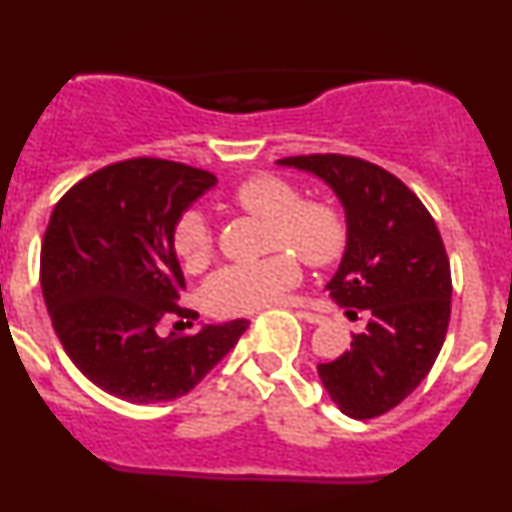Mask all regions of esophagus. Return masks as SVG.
Masks as SVG:
<instances>
[{
  "label": "esophagus",
  "mask_w": 512,
  "mask_h": 512,
  "mask_svg": "<svg viewBox=\"0 0 512 512\" xmlns=\"http://www.w3.org/2000/svg\"><path fill=\"white\" fill-rule=\"evenodd\" d=\"M289 306H299V311H297V314H299V319H304V321H306V324H321V321H324V319H321L319 314H314V311H309V309H301V304H299V301H292V304H289Z\"/></svg>",
  "instance_id": "34e87169"
}]
</instances>
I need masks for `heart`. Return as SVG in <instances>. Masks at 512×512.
Masks as SVG:
<instances>
[{
    "instance_id": "heart-1",
    "label": "heart",
    "mask_w": 512,
    "mask_h": 512,
    "mask_svg": "<svg viewBox=\"0 0 512 512\" xmlns=\"http://www.w3.org/2000/svg\"><path fill=\"white\" fill-rule=\"evenodd\" d=\"M228 203L267 220V247L279 250L260 262L228 265L203 284V306L213 316H240L277 304L301 279L299 260L328 267L346 252L348 223L336 203L301 198L297 184L274 174H257L230 191ZM171 250L188 272L208 265L213 233L198 211H186L171 228Z\"/></svg>"
}]
</instances>
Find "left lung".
<instances>
[{
    "mask_svg": "<svg viewBox=\"0 0 512 512\" xmlns=\"http://www.w3.org/2000/svg\"><path fill=\"white\" fill-rule=\"evenodd\" d=\"M277 164L324 179L346 208L348 245L326 289L368 311V326L351 351L319 363V378L343 414L380 417L427 378L444 346L451 270L437 223L397 176L365 159L301 154Z\"/></svg>",
    "mask_w": 512,
    "mask_h": 512,
    "instance_id": "left-lung-1",
    "label": "left lung"
}]
</instances>
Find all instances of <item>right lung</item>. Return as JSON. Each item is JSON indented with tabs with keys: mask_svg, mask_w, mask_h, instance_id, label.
I'll use <instances>...</instances> for the list:
<instances>
[{
	"mask_svg": "<svg viewBox=\"0 0 512 512\" xmlns=\"http://www.w3.org/2000/svg\"><path fill=\"white\" fill-rule=\"evenodd\" d=\"M211 171L137 157L102 166L56 203L41 242V292L75 368L120 400L186 395L235 348L247 319L161 338L166 316L188 326L186 289L171 250L176 218L215 186ZM181 324V321H179Z\"/></svg>",
	"mask_w": 512,
	"mask_h": 512,
	"instance_id": "obj_1",
	"label": "right lung"
}]
</instances>
